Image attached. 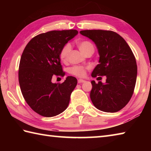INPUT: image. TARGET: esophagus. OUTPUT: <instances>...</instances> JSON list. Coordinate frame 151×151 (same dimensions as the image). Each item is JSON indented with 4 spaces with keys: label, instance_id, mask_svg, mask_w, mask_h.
<instances>
[{
    "label": "esophagus",
    "instance_id": "obj_1",
    "mask_svg": "<svg viewBox=\"0 0 151 151\" xmlns=\"http://www.w3.org/2000/svg\"><path fill=\"white\" fill-rule=\"evenodd\" d=\"M85 81L83 80V79H78V83H79V84L83 83H85Z\"/></svg>",
    "mask_w": 151,
    "mask_h": 151
}]
</instances>
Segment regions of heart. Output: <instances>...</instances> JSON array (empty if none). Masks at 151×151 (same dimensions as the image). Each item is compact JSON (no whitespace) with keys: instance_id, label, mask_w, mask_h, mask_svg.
<instances>
[{"instance_id":"heart-1","label":"heart","mask_w":151,"mask_h":151,"mask_svg":"<svg viewBox=\"0 0 151 151\" xmlns=\"http://www.w3.org/2000/svg\"><path fill=\"white\" fill-rule=\"evenodd\" d=\"M79 50L83 55H86V53L90 52V51H94V47L93 44L88 40H80V41L76 42ZM71 50V47L69 44H66L63 47L61 48L59 57L60 60L63 62L67 61L69 56L70 52ZM86 68L82 66H74L69 69V73L71 75H73L79 77H83L85 75Z\"/></svg>"}]
</instances>
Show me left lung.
Instances as JSON below:
<instances>
[{
    "mask_svg": "<svg viewBox=\"0 0 151 151\" xmlns=\"http://www.w3.org/2000/svg\"><path fill=\"white\" fill-rule=\"evenodd\" d=\"M80 33L93 40L98 50L99 65L92 77H106L105 83L91 81L92 103L103 112L120 111L129 102L137 81V66L131 48L123 38L111 30H85Z\"/></svg>",
    "mask_w": 151,
    "mask_h": 151,
    "instance_id": "left-lung-1",
    "label": "left lung"
}]
</instances>
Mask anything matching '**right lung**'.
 Here are the masks:
<instances>
[{"label": "right lung", "mask_w": 151, "mask_h": 151, "mask_svg": "<svg viewBox=\"0 0 151 151\" xmlns=\"http://www.w3.org/2000/svg\"><path fill=\"white\" fill-rule=\"evenodd\" d=\"M78 34L76 30H52L30 40L20 60L19 81L22 96L33 111L46 117L57 116L68 106L77 79L68 76L61 84L52 83L64 76L61 48Z\"/></svg>", "instance_id": "right-lung-1"}]
</instances>
